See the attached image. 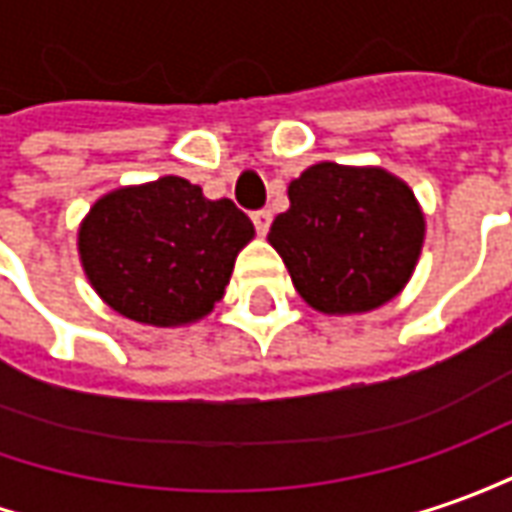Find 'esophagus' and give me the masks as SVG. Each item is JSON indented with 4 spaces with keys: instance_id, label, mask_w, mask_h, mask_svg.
Segmentation results:
<instances>
[{
    "instance_id": "obj_1",
    "label": "esophagus",
    "mask_w": 512,
    "mask_h": 512,
    "mask_svg": "<svg viewBox=\"0 0 512 512\" xmlns=\"http://www.w3.org/2000/svg\"><path fill=\"white\" fill-rule=\"evenodd\" d=\"M252 224H255L257 235H266L271 227V212L269 210H257L252 212Z\"/></svg>"
}]
</instances>
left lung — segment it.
Instances as JSON below:
<instances>
[{
    "label": "left lung",
    "instance_id": "left-lung-1",
    "mask_svg": "<svg viewBox=\"0 0 512 512\" xmlns=\"http://www.w3.org/2000/svg\"><path fill=\"white\" fill-rule=\"evenodd\" d=\"M288 201L269 243L311 308L364 314L401 294L426 238L409 184L384 168L319 162L288 184Z\"/></svg>",
    "mask_w": 512,
    "mask_h": 512
}]
</instances>
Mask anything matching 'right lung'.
<instances>
[{
	"instance_id": "add662e5",
	"label": "right lung",
	"mask_w": 512,
	"mask_h": 512,
	"mask_svg": "<svg viewBox=\"0 0 512 512\" xmlns=\"http://www.w3.org/2000/svg\"><path fill=\"white\" fill-rule=\"evenodd\" d=\"M255 238L229 198L182 176L117 187L83 218L78 252L100 300L154 328L198 322L224 297L235 257Z\"/></svg>"
}]
</instances>
